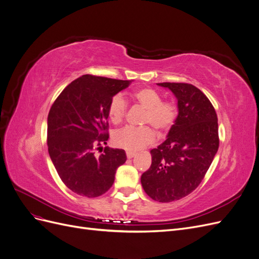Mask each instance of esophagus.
Masks as SVG:
<instances>
[{"mask_svg": "<svg viewBox=\"0 0 259 259\" xmlns=\"http://www.w3.org/2000/svg\"><path fill=\"white\" fill-rule=\"evenodd\" d=\"M135 155H136V153H135V152H133V151H126V156H127V159L134 158Z\"/></svg>", "mask_w": 259, "mask_h": 259, "instance_id": "34e87169", "label": "esophagus"}]
</instances>
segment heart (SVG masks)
I'll return each mask as SVG.
<instances>
[{"mask_svg":"<svg viewBox=\"0 0 259 259\" xmlns=\"http://www.w3.org/2000/svg\"><path fill=\"white\" fill-rule=\"evenodd\" d=\"M133 98L146 110L144 124L151 125L159 133L168 131L176 121L178 114L177 106L173 101L162 100V96L153 89L142 88L133 93ZM127 113V104L123 96L115 95L108 105V115L114 124L123 122ZM155 140L154 131L150 126L134 127L126 126L116 131L113 143L128 151H137Z\"/></svg>","mask_w":259,"mask_h":259,"instance_id":"1","label":"heart"}]
</instances>
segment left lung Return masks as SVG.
I'll use <instances>...</instances> for the list:
<instances>
[{
	"label": "left lung",
	"mask_w": 259,
	"mask_h": 259,
	"mask_svg": "<svg viewBox=\"0 0 259 259\" xmlns=\"http://www.w3.org/2000/svg\"><path fill=\"white\" fill-rule=\"evenodd\" d=\"M174 93L178 115L167 138L150 151L152 163L142 175L145 192L168 203L191 193L204 178L219 147L218 122L209 99L188 83H158Z\"/></svg>",
	"instance_id": "1"
}]
</instances>
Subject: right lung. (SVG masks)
<instances>
[{
    "label": "right lung",
    "instance_id": "add662e5",
    "mask_svg": "<svg viewBox=\"0 0 259 259\" xmlns=\"http://www.w3.org/2000/svg\"><path fill=\"white\" fill-rule=\"evenodd\" d=\"M130 83L85 74L65 88L51 107L50 156L62 183L82 197L106 193L114 183L116 168L126 161L123 149L105 147L99 156L95 150L109 138V103Z\"/></svg>",
    "mask_w": 259,
    "mask_h": 259
}]
</instances>
